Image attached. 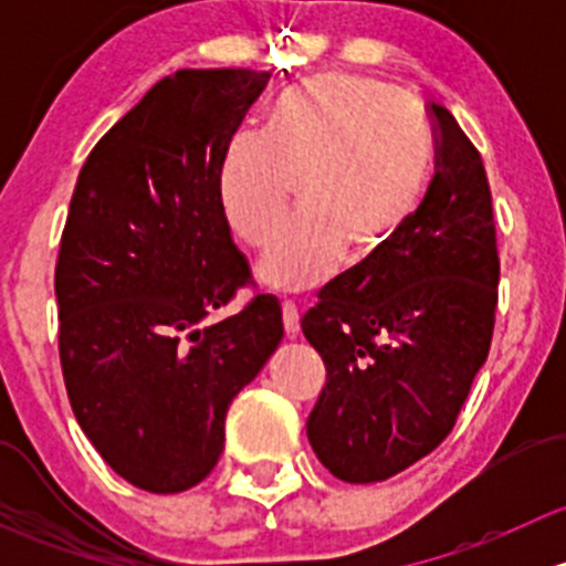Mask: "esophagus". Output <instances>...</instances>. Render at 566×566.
I'll use <instances>...</instances> for the list:
<instances>
[{
    "label": "esophagus",
    "instance_id": "34e87169",
    "mask_svg": "<svg viewBox=\"0 0 566 566\" xmlns=\"http://www.w3.org/2000/svg\"><path fill=\"white\" fill-rule=\"evenodd\" d=\"M282 319H284V334H287L290 339H295L301 331V315H298V306H295L293 301H284L282 304Z\"/></svg>",
    "mask_w": 566,
    "mask_h": 566
}]
</instances>
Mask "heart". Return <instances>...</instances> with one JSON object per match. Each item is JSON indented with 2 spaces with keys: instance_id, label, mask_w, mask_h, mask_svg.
Masks as SVG:
<instances>
[{
  "instance_id": "heart-1",
  "label": "heart",
  "mask_w": 566,
  "mask_h": 566,
  "mask_svg": "<svg viewBox=\"0 0 566 566\" xmlns=\"http://www.w3.org/2000/svg\"><path fill=\"white\" fill-rule=\"evenodd\" d=\"M436 172L424 114L389 84L317 76L287 90L265 114V134H238L219 169L232 232L262 247L301 185L305 213L262 254V284L301 293L328 282L345 247H386L419 213Z\"/></svg>"
}]
</instances>
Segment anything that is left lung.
<instances>
[{
  "label": "left lung",
  "instance_id": "1",
  "mask_svg": "<svg viewBox=\"0 0 566 566\" xmlns=\"http://www.w3.org/2000/svg\"><path fill=\"white\" fill-rule=\"evenodd\" d=\"M430 112L438 172L419 213L301 319L328 369L306 436L342 482H384L430 454L490 350L501 268L488 172L452 112Z\"/></svg>",
  "mask_w": 566,
  "mask_h": 566
}]
</instances>
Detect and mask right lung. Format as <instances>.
Returning a JSON list of instances; mask_svg holds the SVG:
<instances>
[{"label":"right lung","mask_w":566,"mask_h":566,"mask_svg":"<svg viewBox=\"0 0 566 566\" xmlns=\"http://www.w3.org/2000/svg\"><path fill=\"white\" fill-rule=\"evenodd\" d=\"M268 78H161L93 147L67 210L54 271L67 397L101 458L147 493L213 471L232 399L284 336L273 295L208 323L251 279L219 169Z\"/></svg>","instance_id":"right-lung-1"}]
</instances>
